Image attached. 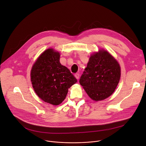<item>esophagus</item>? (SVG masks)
Wrapping results in <instances>:
<instances>
[{"label":"esophagus","instance_id":"obj_1","mask_svg":"<svg viewBox=\"0 0 146 146\" xmlns=\"http://www.w3.org/2000/svg\"><path fill=\"white\" fill-rule=\"evenodd\" d=\"M74 77L76 78L77 80H78L79 77H80V74L78 73H76L74 74Z\"/></svg>","mask_w":146,"mask_h":146}]
</instances>
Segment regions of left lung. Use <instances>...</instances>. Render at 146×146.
<instances>
[{"label": "left lung", "instance_id": "8db88e82", "mask_svg": "<svg viewBox=\"0 0 146 146\" xmlns=\"http://www.w3.org/2000/svg\"><path fill=\"white\" fill-rule=\"evenodd\" d=\"M120 76L118 61L108 51L100 48L90 55L79 82L89 98L99 102L112 94Z\"/></svg>", "mask_w": 146, "mask_h": 146}]
</instances>
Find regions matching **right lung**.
Wrapping results in <instances>:
<instances>
[{
    "label": "right lung",
    "mask_w": 146,
    "mask_h": 146,
    "mask_svg": "<svg viewBox=\"0 0 146 146\" xmlns=\"http://www.w3.org/2000/svg\"><path fill=\"white\" fill-rule=\"evenodd\" d=\"M60 53L53 48L42 52L33 65L30 78L36 95L45 103L58 106L68 89L77 82L70 70L60 62Z\"/></svg>",
    "instance_id": "1"
}]
</instances>
